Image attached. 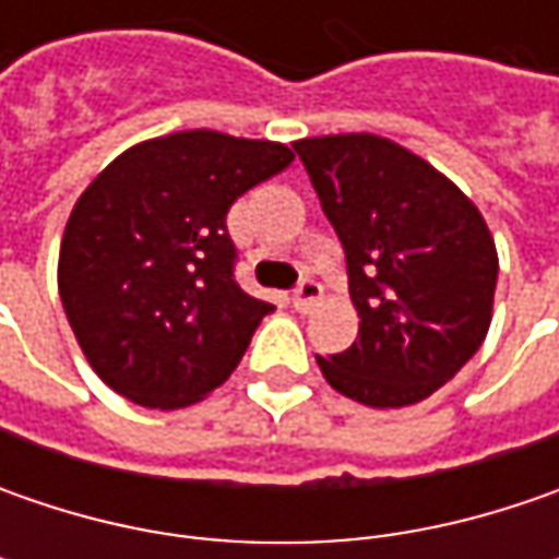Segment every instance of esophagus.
I'll use <instances>...</instances> for the list:
<instances>
[{"label":"esophagus","instance_id":"1","mask_svg":"<svg viewBox=\"0 0 559 559\" xmlns=\"http://www.w3.org/2000/svg\"><path fill=\"white\" fill-rule=\"evenodd\" d=\"M320 295H323V286L317 283V280H311V276H305L298 286H295V292H292V305H295V311L308 313L320 301Z\"/></svg>","mask_w":559,"mask_h":559}]
</instances>
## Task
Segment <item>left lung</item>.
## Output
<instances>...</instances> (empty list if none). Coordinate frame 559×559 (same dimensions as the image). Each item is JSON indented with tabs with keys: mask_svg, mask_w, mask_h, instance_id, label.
I'll use <instances>...</instances> for the list:
<instances>
[{
	"mask_svg": "<svg viewBox=\"0 0 559 559\" xmlns=\"http://www.w3.org/2000/svg\"><path fill=\"white\" fill-rule=\"evenodd\" d=\"M345 248L360 326L317 357L335 392L367 407L429 397L479 352L498 251L476 204L432 164L370 133L295 142Z\"/></svg>",
	"mask_w": 559,
	"mask_h": 559,
	"instance_id": "1",
	"label": "left lung"
}]
</instances>
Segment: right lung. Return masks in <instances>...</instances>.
Listing matches in <instances>:
<instances>
[{
	"label": "right lung",
	"mask_w": 559,
	"mask_h": 559,
	"mask_svg": "<svg viewBox=\"0 0 559 559\" xmlns=\"http://www.w3.org/2000/svg\"><path fill=\"white\" fill-rule=\"evenodd\" d=\"M283 142L186 130L127 148L76 199L58 292L93 370L142 407L214 392L270 301L236 283L229 204L292 164Z\"/></svg>",
	"instance_id": "obj_1"
}]
</instances>
